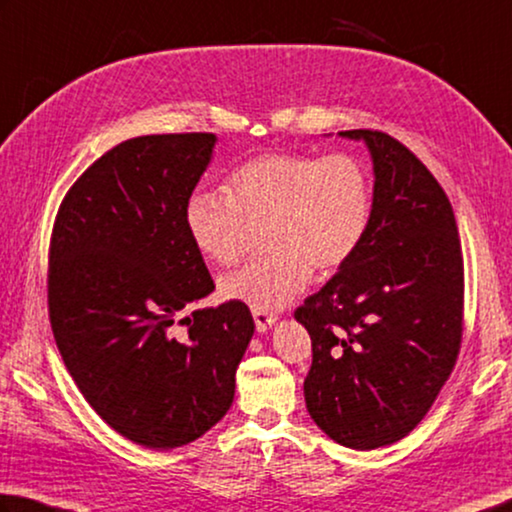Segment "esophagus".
<instances>
[{
	"instance_id": "34e87169",
	"label": "esophagus",
	"mask_w": 512,
	"mask_h": 512,
	"mask_svg": "<svg viewBox=\"0 0 512 512\" xmlns=\"http://www.w3.org/2000/svg\"><path fill=\"white\" fill-rule=\"evenodd\" d=\"M253 318H255V327L259 333H266L268 329H273L277 322V315L264 313V311H253Z\"/></svg>"
}]
</instances>
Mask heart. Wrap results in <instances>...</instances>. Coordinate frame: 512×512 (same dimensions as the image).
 Wrapping results in <instances>:
<instances>
[{"label": "heart", "mask_w": 512, "mask_h": 512, "mask_svg": "<svg viewBox=\"0 0 512 512\" xmlns=\"http://www.w3.org/2000/svg\"><path fill=\"white\" fill-rule=\"evenodd\" d=\"M226 193L194 192L183 221L192 246L215 264L239 257L246 221L271 219L266 248L219 277L226 300L253 311H277L311 282L338 273L367 237L374 188L367 165L353 154H262L228 176Z\"/></svg>", "instance_id": "1"}]
</instances>
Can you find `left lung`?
Returning a JSON list of instances; mask_svg holds the SVG:
<instances>
[{
  "instance_id": "left-lung-1",
  "label": "left lung",
  "mask_w": 512,
  "mask_h": 512,
  "mask_svg": "<svg viewBox=\"0 0 512 512\" xmlns=\"http://www.w3.org/2000/svg\"><path fill=\"white\" fill-rule=\"evenodd\" d=\"M338 136L367 145L374 210L347 266L306 297V410L351 450L401 441L421 423L461 347L463 257L448 197L396 138L371 129Z\"/></svg>"
}]
</instances>
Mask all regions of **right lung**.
Listing matches in <instances>:
<instances>
[{
	"instance_id": "right-lung-1",
	"label": "right lung",
	"mask_w": 512,
	"mask_h": 512,
	"mask_svg": "<svg viewBox=\"0 0 512 512\" xmlns=\"http://www.w3.org/2000/svg\"><path fill=\"white\" fill-rule=\"evenodd\" d=\"M215 145V134L129 138L80 176L53 226L49 315L64 365L102 421L152 450L226 416L255 333L241 302L185 315L215 291L183 221ZM174 323L189 327L181 339Z\"/></svg>"
}]
</instances>
